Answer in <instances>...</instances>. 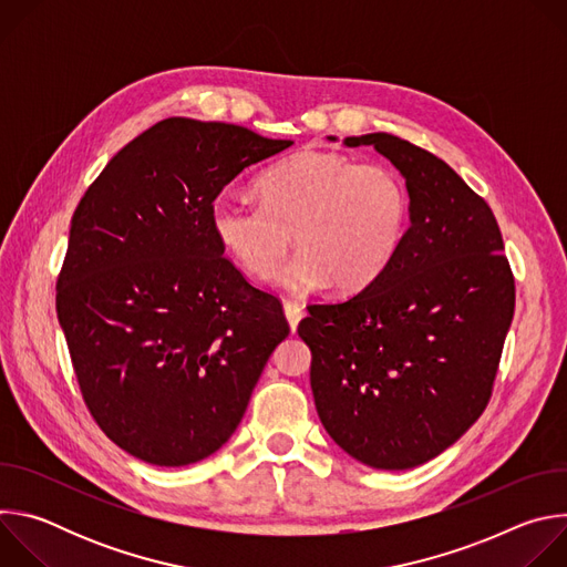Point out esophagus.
I'll return each instance as SVG.
<instances>
[{
    "mask_svg": "<svg viewBox=\"0 0 567 567\" xmlns=\"http://www.w3.org/2000/svg\"><path fill=\"white\" fill-rule=\"evenodd\" d=\"M285 316H287V320H289L291 332H296L300 318L305 316V305H300V302H296V300H285Z\"/></svg>",
    "mask_w": 567,
    "mask_h": 567,
    "instance_id": "esophagus-1",
    "label": "esophagus"
}]
</instances>
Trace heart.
<instances>
[{
	"instance_id": "1",
	"label": "heart",
	"mask_w": 567,
	"mask_h": 567,
	"mask_svg": "<svg viewBox=\"0 0 567 567\" xmlns=\"http://www.w3.org/2000/svg\"><path fill=\"white\" fill-rule=\"evenodd\" d=\"M262 202L219 197L210 228L219 247L256 278H269L293 239L298 251L276 274L289 291L328 285L354 293L394 260L409 230L411 202L399 175L381 164L305 150L260 182Z\"/></svg>"
}]
</instances>
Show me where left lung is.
I'll return each instance as SVG.
<instances>
[{"label":"left lung","instance_id":"1","mask_svg":"<svg viewBox=\"0 0 567 567\" xmlns=\"http://www.w3.org/2000/svg\"><path fill=\"white\" fill-rule=\"evenodd\" d=\"M343 143L390 158L406 179L411 226L372 285L309 305L298 334L330 437L372 468H413L487 409L514 318V274L489 204L442 158L385 132Z\"/></svg>","mask_w":567,"mask_h":567}]
</instances>
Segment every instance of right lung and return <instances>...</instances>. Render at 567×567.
<instances>
[{
    "label": "right lung",
    "mask_w": 567,
    "mask_h": 567,
    "mask_svg": "<svg viewBox=\"0 0 567 567\" xmlns=\"http://www.w3.org/2000/svg\"><path fill=\"white\" fill-rule=\"evenodd\" d=\"M230 123L173 116L130 141L80 199L55 311L103 433L156 466L215 453L245 417L289 326L224 258L210 206L287 150Z\"/></svg>",
    "instance_id": "1"
}]
</instances>
